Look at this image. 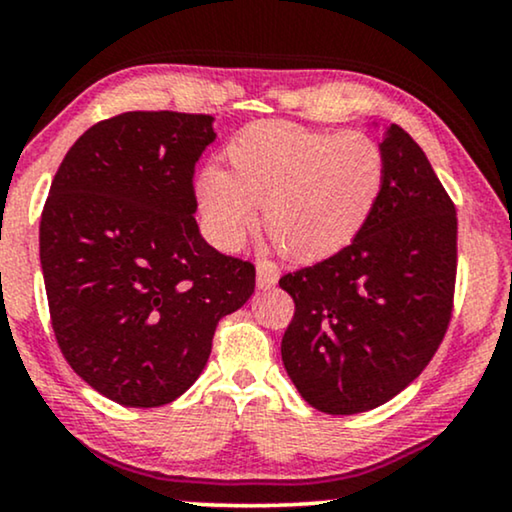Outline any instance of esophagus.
<instances>
[{
  "label": "esophagus",
  "instance_id": "obj_1",
  "mask_svg": "<svg viewBox=\"0 0 512 512\" xmlns=\"http://www.w3.org/2000/svg\"><path fill=\"white\" fill-rule=\"evenodd\" d=\"M278 276H281V271L274 262H257V288L267 290V288H274L278 283Z\"/></svg>",
  "mask_w": 512,
  "mask_h": 512
}]
</instances>
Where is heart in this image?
I'll return each instance as SVG.
<instances>
[{
	"label": "heart",
	"instance_id": "obj_1",
	"mask_svg": "<svg viewBox=\"0 0 512 512\" xmlns=\"http://www.w3.org/2000/svg\"><path fill=\"white\" fill-rule=\"evenodd\" d=\"M229 170H205L200 215L234 250L264 210V229L293 262L338 255L361 234L385 189V151L361 132L328 134L286 120L248 125L226 146Z\"/></svg>",
	"mask_w": 512,
	"mask_h": 512
}]
</instances>
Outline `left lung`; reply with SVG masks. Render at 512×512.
<instances>
[{
  "mask_svg": "<svg viewBox=\"0 0 512 512\" xmlns=\"http://www.w3.org/2000/svg\"><path fill=\"white\" fill-rule=\"evenodd\" d=\"M385 189L347 248L281 278L295 316L281 359L316 411L352 416L406 390L451 319L456 208L404 129L385 127Z\"/></svg>",
  "mask_w": 512,
  "mask_h": 512,
  "instance_id": "1",
  "label": "left lung"
}]
</instances>
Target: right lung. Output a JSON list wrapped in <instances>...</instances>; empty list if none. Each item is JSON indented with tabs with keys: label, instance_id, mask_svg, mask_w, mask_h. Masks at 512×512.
I'll return each instance as SVG.
<instances>
[{
	"label": "right lung",
	"instance_id": "obj_1",
	"mask_svg": "<svg viewBox=\"0 0 512 512\" xmlns=\"http://www.w3.org/2000/svg\"><path fill=\"white\" fill-rule=\"evenodd\" d=\"M212 115L132 111L89 127L51 181L40 262L73 371L132 409L170 404L208 364L219 319L255 293V267L208 245L193 170Z\"/></svg>",
	"mask_w": 512,
	"mask_h": 512
}]
</instances>
